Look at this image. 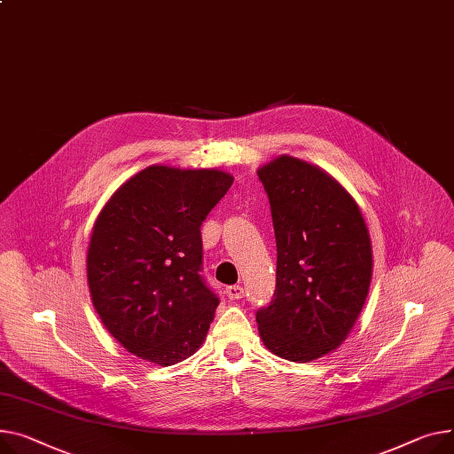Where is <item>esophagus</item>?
I'll return each instance as SVG.
<instances>
[{
    "label": "esophagus",
    "mask_w": 454,
    "mask_h": 454,
    "mask_svg": "<svg viewBox=\"0 0 454 454\" xmlns=\"http://www.w3.org/2000/svg\"><path fill=\"white\" fill-rule=\"evenodd\" d=\"M226 295H228V299H231V301L240 299V297L245 295V288L240 286V285H231V286L226 288Z\"/></svg>",
    "instance_id": "obj_1"
}]
</instances>
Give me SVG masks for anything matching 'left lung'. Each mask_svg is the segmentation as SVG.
<instances>
[{"label":"left lung","instance_id":"left-lung-1","mask_svg":"<svg viewBox=\"0 0 454 454\" xmlns=\"http://www.w3.org/2000/svg\"><path fill=\"white\" fill-rule=\"evenodd\" d=\"M278 247L276 292L255 314L270 352L310 361L334 350L371 286L372 250L354 199L323 169L294 157L262 166Z\"/></svg>","mask_w":454,"mask_h":454}]
</instances>
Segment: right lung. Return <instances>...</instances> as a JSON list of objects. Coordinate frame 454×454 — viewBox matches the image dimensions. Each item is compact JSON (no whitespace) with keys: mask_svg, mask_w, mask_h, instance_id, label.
<instances>
[{"mask_svg":"<svg viewBox=\"0 0 454 454\" xmlns=\"http://www.w3.org/2000/svg\"><path fill=\"white\" fill-rule=\"evenodd\" d=\"M231 175L149 166L98 215L87 252L93 305L131 354L160 367L204 341L219 295L202 276L200 226Z\"/></svg>","mask_w":454,"mask_h":454,"instance_id":"right-lung-1","label":"right lung"}]
</instances>
